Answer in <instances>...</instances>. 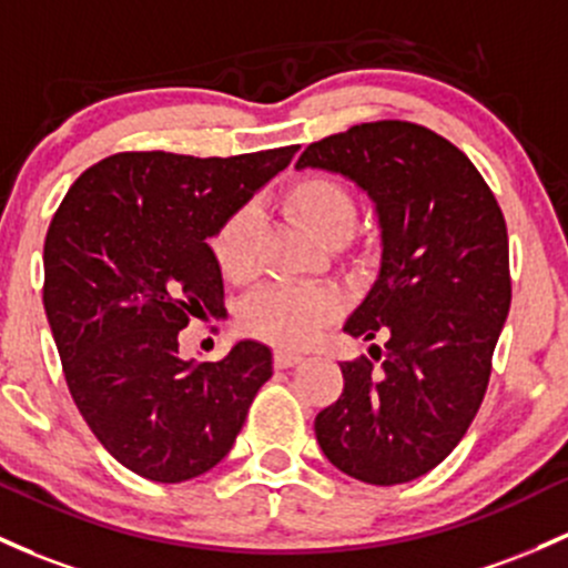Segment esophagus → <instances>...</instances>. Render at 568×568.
<instances>
[{"label":"esophagus","mask_w":568,"mask_h":568,"mask_svg":"<svg viewBox=\"0 0 568 568\" xmlns=\"http://www.w3.org/2000/svg\"><path fill=\"white\" fill-rule=\"evenodd\" d=\"M302 361H304V355H298V353L274 351V366H277V369H288V366L302 364Z\"/></svg>","instance_id":"34e87169"}]
</instances>
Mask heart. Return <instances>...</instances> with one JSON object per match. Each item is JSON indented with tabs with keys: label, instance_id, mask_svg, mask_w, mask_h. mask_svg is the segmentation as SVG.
<instances>
[{
	"label": "heart",
	"instance_id": "b5f03b06",
	"mask_svg": "<svg viewBox=\"0 0 568 568\" xmlns=\"http://www.w3.org/2000/svg\"><path fill=\"white\" fill-rule=\"evenodd\" d=\"M283 210L310 236L323 245L336 247L353 234L358 223V204L351 189L332 178H302L285 191ZM261 215L242 207L217 229L213 255L223 277L242 283L258 266ZM336 313L334 294L321 288L296 285H270L253 294L242 307V323L261 339L274 345L296 347L315 336L317 328Z\"/></svg>",
	"mask_w": 568,
	"mask_h": 568
}]
</instances>
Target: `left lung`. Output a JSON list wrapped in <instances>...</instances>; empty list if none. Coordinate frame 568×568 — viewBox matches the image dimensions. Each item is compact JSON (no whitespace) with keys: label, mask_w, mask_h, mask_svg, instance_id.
Masks as SVG:
<instances>
[{"label":"left lung","mask_w":568,"mask_h":568,"mask_svg":"<svg viewBox=\"0 0 568 568\" xmlns=\"http://www.w3.org/2000/svg\"><path fill=\"white\" fill-rule=\"evenodd\" d=\"M307 166L372 199L379 266L342 328L385 336L369 347L379 372L339 364L345 388L315 417L317 445L361 483H409L450 456L483 404L513 302L507 223L475 164L417 123L326 136L302 153Z\"/></svg>","instance_id":"obj_1"}]
</instances>
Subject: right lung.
I'll list each match as a JSON object with an SVG mask.
<instances>
[{
    "mask_svg": "<svg viewBox=\"0 0 568 568\" xmlns=\"http://www.w3.org/2000/svg\"><path fill=\"white\" fill-rule=\"evenodd\" d=\"M296 151L118 153L80 174L53 215L42 302L67 385L134 475L183 483L213 469L272 377L264 342H234L210 364L180 358L178 334L223 310L210 240Z\"/></svg>",
    "mask_w": 568,
    "mask_h": 568,
    "instance_id": "1",
    "label": "right lung"
}]
</instances>
